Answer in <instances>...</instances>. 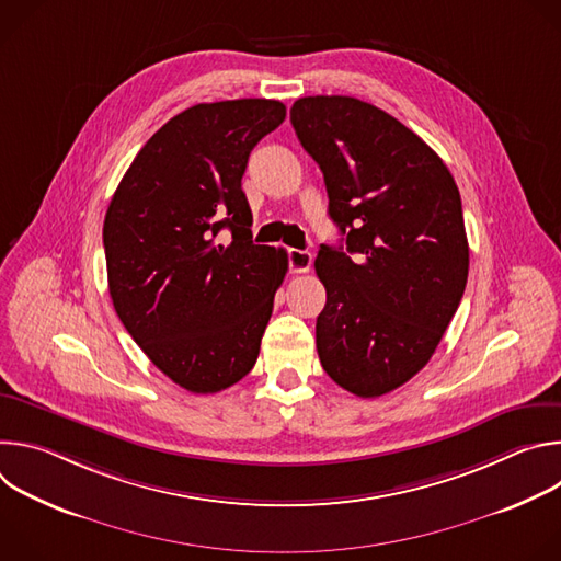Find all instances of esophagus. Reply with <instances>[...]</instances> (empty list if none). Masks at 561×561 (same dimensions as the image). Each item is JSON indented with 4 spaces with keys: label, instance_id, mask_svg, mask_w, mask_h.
<instances>
[{
    "label": "esophagus",
    "instance_id": "1",
    "mask_svg": "<svg viewBox=\"0 0 561 561\" xmlns=\"http://www.w3.org/2000/svg\"><path fill=\"white\" fill-rule=\"evenodd\" d=\"M288 266H290L293 273H306L312 266V255L308 251L290 249L288 251Z\"/></svg>",
    "mask_w": 561,
    "mask_h": 561
}]
</instances>
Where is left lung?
I'll use <instances>...</instances> for the list:
<instances>
[{
    "label": "left lung",
    "mask_w": 561,
    "mask_h": 561,
    "mask_svg": "<svg viewBox=\"0 0 561 561\" xmlns=\"http://www.w3.org/2000/svg\"><path fill=\"white\" fill-rule=\"evenodd\" d=\"M290 122L346 239V251L322 244L314 260L327 288L319 362L357 397L386 394L428 364L461 301L468 239L457 184L422 137L368 102L301 98Z\"/></svg>",
    "instance_id": "obj_1"
}]
</instances>
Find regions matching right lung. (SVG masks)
Returning <instances> with one entry per match:
<instances>
[{
  "label": "right lung",
  "mask_w": 561,
  "mask_h": 561,
  "mask_svg": "<svg viewBox=\"0 0 561 561\" xmlns=\"http://www.w3.org/2000/svg\"><path fill=\"white\" fill-rule=\"evenodd\" d=\"M284 119L275 100L186 108L144 144L106 210L115 312L148 359L197 394L251 373L288 271L284 249L253 244L242 191L251 150Z\"/></svg>",
  "instance_id": "right-lung-1"
}]
</instances>
